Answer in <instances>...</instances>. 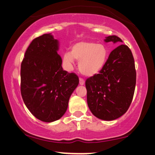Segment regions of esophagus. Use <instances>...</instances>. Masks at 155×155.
Segmentation results:
<instances>
[{
	"mask_svg": "<svg viewBox=\"0 0 155 155\" xmlns=\"http://www.w3.org/2000/svg\"><path fill=\"white\" fill-rule=\"evenodd\" d=\"M84 83H85V81H84V78H79V84H80V85H84Z\"/></svg>",
	"mask_w": 155,
	"mask_h": 155,
	"instance_id": "esophagus-1",
	"label": "esophagus"
}]
</instances>
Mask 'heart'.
Returning a JSON list of instances; mask_svg holds the SVG:
<instances>
[{
  "label": "heart",
  "mask_w": 155,
  "mask_h": 155,
  "mask_svg": "<svg viewBox=\"0 0 155 155\" xmlns=\"http://www.w3.org/2000/svg\"><path fill=\"white\" fill-rule=\"evenodd\" d=\"M107 58V50L103 45L93 42L81 41L71 47V53L67 52L63 56V62L71 69L75 60H79L78 69L87 77L97 74L103 67Z\"/></svg>",
  "instance_id": "b5f03b06"
}]
</instances>
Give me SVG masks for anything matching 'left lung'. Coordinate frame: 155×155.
Returning a JSON list of instances; mask_svg holds the SVG:
<instances>
[{"instance_id": "obj_1", "label": "left lung", "mask_w": 155, "mask_h": 155, "mask_svg": "<svg viewBox=\"0 0 155 155\" xmlns=\"http://www.w3.org/2000/svg\"><path fill=\"white\" fill-rule=\"evenodd\" d=\"M106 42H122L117 36ZM136 71L132 52L120 44L111 52L99 74L86 81L87 102L93 114L102 120H114L125 114L134 97Z\"/></svg>"}]
</instances>
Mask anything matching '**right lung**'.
Segmentation results:
<instances>
[{
  "instance_id": "add662e5",
  "label": "right lung",
  "mask_w": 155,
  "mask_h": 155,
  "mask_svg": "<svg viewBox=\"0 0 155 155\" xmlns=\"http://www.w3.org/2000/svg\"><path fill=\"white\" fill-rule=\"evenodd\" d=\"M58 41L51 34L34 38L21 64L22 99L39 120L52 122L62 117L79 79L75 73L63 70L57 51Z\"/></svg>"
}]
</instances>
